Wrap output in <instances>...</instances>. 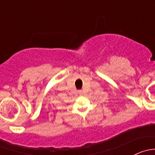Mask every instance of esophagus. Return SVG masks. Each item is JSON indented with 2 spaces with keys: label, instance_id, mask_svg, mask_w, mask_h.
<instances>
[{
  "label": "esophagus",
  "instance_id": "esophagus-1",
  "mask_svg": "<svg viewBox=\"0 0 155 155\" xmlns=\"http://www.w3.org/2000/svg\"><path fill=\"white\" fill-rule=\"evenodd\" d=\"M78 92H79V94L82 95V92H83V91H82V90H79V91H78Z\"/></svg>",
  "mask_w": 155,
  "mask_h": 155
}]
</instances>
